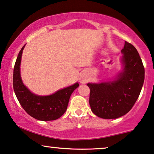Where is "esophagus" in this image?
<instances>
[{"mask_svg": "<svg viewBox=\"0 0 154 154\" xmlns=\"http://www.w3.org/2000/svg\"><path fill=\"white\" fill-rule=\"evenodd\" d=\"M80 81H81V83H85L87 82V79H85V77H83L82 76L81 78V79H80Z\"/></svg>", "mask_w": 154, "mask_h": 154, "instance_id": "esophagus-1", "label": "esophagus"}]
</instances>
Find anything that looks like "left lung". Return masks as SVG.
Instances as JSON below:
<instances>
[{"label": "left lung", "mask_w": 154, "mask_h": 154, "mask_svg": "<svg viewBox=\"0 0 154 154\" xmlns=\"http://www.w3.org/2000/svg\"><path fill=\"white\" fill-rule=\"evenodd\" d=\"M124 71L116 81L88 83L91 110L103 119H116L125 115L138 99L144 81V67L137 49L125 41L122 49Z\"/></svg>", "instance_id": "8db88e82"}]
</instances>
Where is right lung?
Listing matches in <instances>:
<instances>
[{"mask_svg":"<svg viewBox=\"0 0 154 154\" xmlns=\"http://www.w3.org/2000/svg\"><path fill=\"white\" fill-rule=\"evenodd\" d=\"M25 46L20 51L14 66L13 83L16 97L26 112L35 119L42 121L59 119L66 110L71 93L79 84L76 83L48 96H38L32 93L24 85L20 73L22 54Z\"/></svg>","mask_w":154,"mask_h":154,"instance_id":"1","label":"right lung"}]
</instances>
